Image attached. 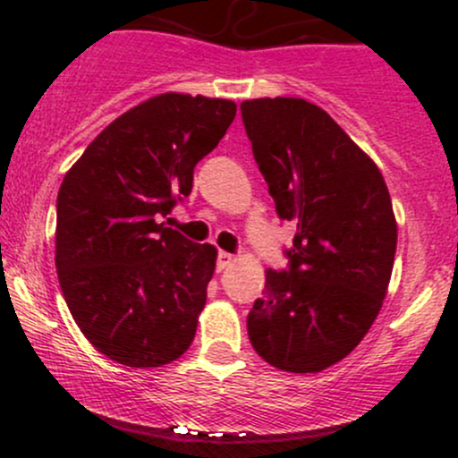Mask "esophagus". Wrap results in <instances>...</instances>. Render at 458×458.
Here are the masks:
<instances>
[{"label":"esophagus","mask_w":458,"mask_h":458,"mask_svg":"<svg viewBox=\"0 0 458 458\" xmlns=\"http://www.w3.org/2000/svg\"><path fill=\"white\" fill-rule=\"evenodd\" d=\"M234 260L233 254H228V251H219L217 254V269H225V267H230V262Z\"/></svg>","instance_id":"obj_1"}]
</instances>
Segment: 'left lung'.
Segmentation results:
<instances>
[{"mask_svg":"<svg viewBox=\"0 0 458 458\" xmlns=\"http://www.w3.org/2000/svg\"><path fill=\"white\" fill-rule=\"evenodd\" d=\"M241 115L277 217L297 224L286 269H267L247 335L271 366L320 372L361 343L383 306L396 254L390 193L317 105L254 98Z\"/></svg>","mask_w":458,"mask_h":458,"instance_id":"obj_1","label":"left lung"}]
</instances>
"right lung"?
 Wrapping results in <instances>:
<instances>
[{"label":"right lung","mask_w":458,"mask_h":458,"mask_svg":"<svg viewBox=\"0 0 458 458\" xmlns=\"http://www.w3.org/2000/svg\"><path fill=\"white\" fill-rule=\"evenodd\" d=\"M225 98L167 92L115 118L57 193L55 267L72 318L118 364L155 368L193 343L217 250L161 217L233 124Z\"/></svg>","instance_id":"obj_1"}]
</instances>
